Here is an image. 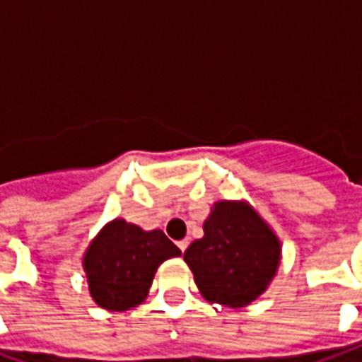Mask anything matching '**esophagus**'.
Listing matches in <instances>:
<instances>
[{"instance_id":"1","label":"esophagus","mask_w":362,"mask_h":362,"mask_svg":"<svg viewBox=\"0 0 362 362\" xmlns=\"http://www.w3.org/2000/svg\"><path fill=\"white\" fill-rule=\"evenodd\" d=\"M176 244H178V247H180V252L184 253V252H186L187 244H189V240H187V238H184V240H178V242H176Z\"/></svg>"}]
</instances>
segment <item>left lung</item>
<instances>
[{
    "label": "left lung",
    "instance_id": "8db88e82",
    "mask_svg": "<svg viewBox=\"0 0 362 362\" xmlns=\"http://www.w3.org/2000/svg\"><path fill=\"white\" fill-rule=\"evenodd\" d=\"M203 231L184 252V261L209 303L242 308L267 291L281 244L246 201H218Z\"/></svg>",
    "mask_w": 362,
    "mask_h": 362
}]
</instances>
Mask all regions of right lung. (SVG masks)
I'll return each instance as SVG.
<instances>
[{
  "instance_id": "obj_1",
  "label": "right lung",
  "mask_w": 362,
  "mask_h": 362,
  "mask_svg": "<svg viewBox=\"0 0 362 362\" xmlns=\"http://www.w3.org/2000/svg\"><path fill=\"white\" fill-rule=\"evenodd\" d=\"M180 253L159 229L142 231L120 218L109 221L82 259L90 295L98 306L110 312L139 306L159 264Z\"/></svg>"
}]
</instances>
